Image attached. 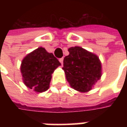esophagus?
<instances>
[{"label": "esophagus", "mask_w": 127, "mask_h": 127, "mask_svg": "<svg viewBox=\"0 0 127 127\" xmlns=\"http://www.w3.org/2000/svg\"><path fill=\"white\" fill-rule=\"evenodd\" d=\"M63 58H59V62L61 63L62 64H63Z\"/></svg>", "instance_id": "1"}]
</instances>
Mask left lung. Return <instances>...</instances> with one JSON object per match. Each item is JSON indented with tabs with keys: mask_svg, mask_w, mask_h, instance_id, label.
<instances>
[{
	"mask_svg": "<svg viewBox=\"0 0 127 127\" xmlns=\"http://www.w3.org/2000/svg\"><path fill=\"white\" fill-rule=\"evenodd\" d=\"M64 57L63 69L72 88L88 92L101 76V64L96 55L82 47H72Z\"/></svg>",
	"mask_w": 127,
	"mask_h": 127,
	"instance_id": "left-lung-1",
	"label": "left lung"
}]
</instances>
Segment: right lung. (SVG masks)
I'll return each mask as SVG.
<instances>
[{
    "mask_svg": "<svg viewBox=\"0 0 127 127\" xmlns=\"http://www.w3.org/2000/svg\"><path fill=\"white\" fill-rule=\"evenodd\" d=\"M61 63L52 53L39 47L22 62L21 72L25 85L38 93L49 88L52 74Z\"/></svg>",
    "mask_w": 127,
    "mask_h": 127,
    "instance_id": "1",
    "label": "right lung"
}]
</instances>
